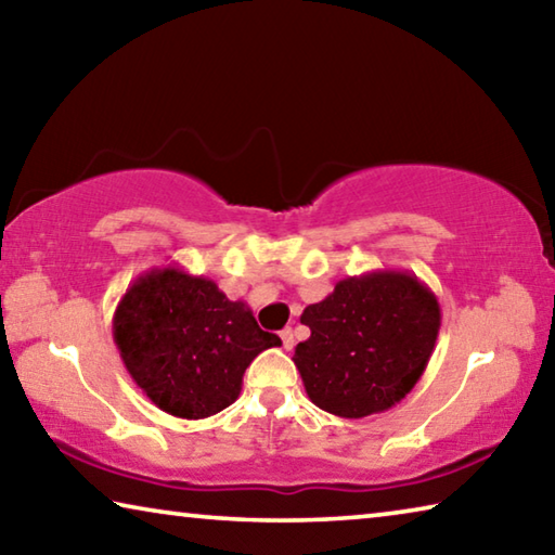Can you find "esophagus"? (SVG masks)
<instances>
[{"label":"esophagus","mask_w":555,"mask_h":555,"mask_svg":"<svg viewBox=\"0 0 555 555\" xmlns=\"http://www.w3.org/2000/svg\"><path fill=\"white\" fill-rule=\"evenodd\" d=\"M281 343H284V350H294V331L286 327V331H281Z\"/></svg>","instance_id":"obj_1"}]
</instances>
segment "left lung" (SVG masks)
Masks as SVG:
<instances>
[{
	"label": "left lung",
	"instance_id": "obj_1",
	"mask_svg": "<svg viewBox=\"0 0 555 555\" xmlns=\"http://www.w3.org/2000/svg\"><path fill=\"white\" fill-rule=\"evenodd\" d=\"M300 323L311 337L296 345L294 364L308 399L333 416L364 418L416 387L438 340L440 306L418 276L377 269L337 281Z\"/></svg>",
	"mask_w": 555,
	"mask_h": 555
}]
</instances>
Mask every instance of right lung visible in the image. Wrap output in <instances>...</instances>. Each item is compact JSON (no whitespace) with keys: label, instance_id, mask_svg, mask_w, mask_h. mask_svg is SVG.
Listing matches in <instances>:
<instances>
[{"label":"right lung","instance_id":"obj_1","mask_svg":"<svg viewBox=\"0 0 555 555\" xmlns=\"http://www.w3.org/2000/svg\"><path fill=\"white\" fill-rule=\"evenodd\" d=\"M112 335L137 387L162 411L188 421L228 409L251 360L281 345L244 300H230L212 279L176 264L149 269L127 288Z\"/></svg>","mask_w":555,"mask_h":555}]
</instances>
